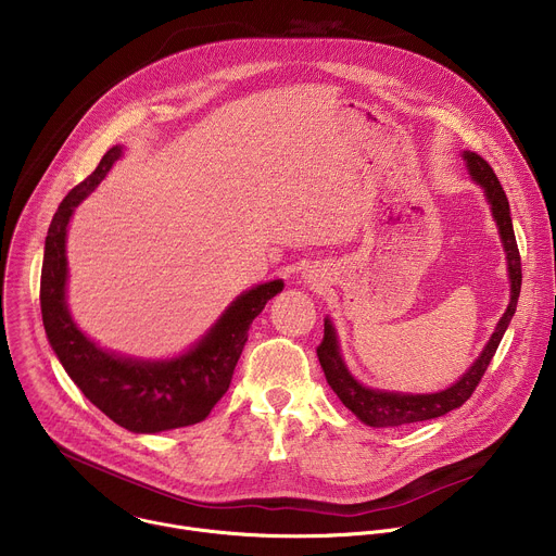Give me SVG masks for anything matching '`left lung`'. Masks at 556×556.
Instances as JSON below:
<instances>
[{
    "label": "left lung",
    "instance_id": "8db88e82",
    "mask_svg": "<svg viewBox=\"0 0 556 556\" xmlns=\"http://www.w3.org/2000/svg\"><path fill=\"white\" fill-rule=\"evenodd\" d=\"M464 161L468 165L470 176L484 187L486 198L493 206V215L497 219L500 232H502V242H504L506 257H508V273H510V303L500 319L489 345L484 348L482 356L472 363V367L453 387H448L440 393H427V395L387 393V391H374V389L358 384L345 369V365L339 356L334 328L326 319L324 341L319 348H316V356H319L326 380L330 382V387L334 389L341 403L369 427H401V425H409V422H422V420L440 418V416L462 407L470 399L472 391L478 389L482 376L486 374V369L500 348V341L515 314L517 299L521 292V257H519L515 230H513L508 198H506L493 167L484 161L480 153L464 151Z\"/></svg>",
    "mask_w": 556,
    "mask_h": 556
}]
</instances>
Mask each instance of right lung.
Returning a JSON list of instances; mask_svg holds the SVG:
<instances>
[{"label": "right lung", "instance_id": "obj_1", "mask_svg": "<svg viewBox=\"0 0 556 556\" xmlns=\"http://www.w3.org/2000/svg\"><path fill=\"white\" fill-rule=\"evenodd\" d=\"M121 147L59 204L46 237L41 268V316L48 341L74 384L110 420L134 433H157L202 422L226 393L249 339V328L283 281L262 283L224 312L215 328L185 356L167 363H138L99 350L70 319L65 307V228L74 206L105 178Z\"/></svg>", "mask_w": 556, "mask_h": 556}]
</instances>
